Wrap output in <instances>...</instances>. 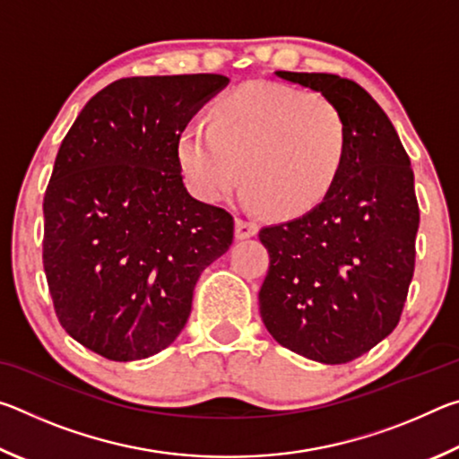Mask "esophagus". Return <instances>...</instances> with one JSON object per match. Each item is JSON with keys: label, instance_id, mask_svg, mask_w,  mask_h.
<instances>
[{"label": "esophagus", "instance_id": "34e87169", "mask_svg": "<svg viewBox=\"0 0 459 459\" xmlns=\"http://www.w3.org/2000/svg\"><path fill=\"white\" fill-rule=\"evenodd\" d=\"M259 232L257 222H251V221H245V219H237L235 221V237L238 240H245V238H251Z\"/></svg>", "mask_w": 459, "mask_h": 459}]
</instances>
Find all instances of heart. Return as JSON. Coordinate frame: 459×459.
I'll return each mask as SVG.
<instances>
[{"label":"heart","mask_w":459,"mask_h":459,"mask_svg":"<svg viewBox=\"0 0 459 459\" xmlns=\"http://www.w3.org/2000/svg\"><path fill=\"white\" fill-rule=\"evenodd\" d=\"M348 147L346 123L332 103L281 84L248 82L222 97L212 123L192 121L178 135L188 190L216 202L247 184L248 204L299 216L328 196Z\"/></svg>","instance_id":"1"}]
</instances>
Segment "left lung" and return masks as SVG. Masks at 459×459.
Here are the masks:
<instances>
[{"mask_svg": "<svg viewBox=\"0 0 459 459\" xmlns=\"http://www.w3.org/2000/svg\"><path fill=\"white\" fill-rule=\"evenodd\" d=\"M275 76L336 107L348 147L320 204L261 229L269 271L259 312L271 336L291 352L344 364L399 324L415 267L413 169L391 119L360 84L325 73Z\"/></svg>", "mask_w": 459, "mask_h": 459, "instance_id": "1", "label": "left lung"}]
</instances>
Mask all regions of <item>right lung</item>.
Here are the masks:
<instances>
[{
	"label": "right lung",
	"mask_w": 459,
	"mask_h": 459,
	"mask_svg": "<svg viewBox=\"0 0 459 459\" xmlns=\"http://www.w3.org/2000/svg\"><path fill=\"white\" fill-rule=\"evenodd\" d=\"M227 84L115 81L62 139L44 196V271L62 328L108 360L172 344L200 273L232 245V216L194 198L178 164L180 131Z\"/></svg>",
	"instance_id": "obj_1"
}]
</instances>
